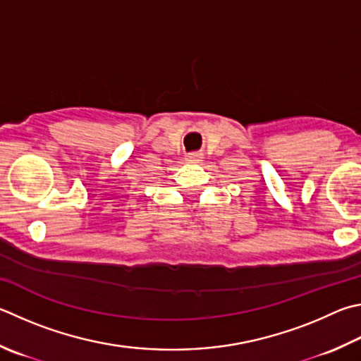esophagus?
I'll use <instances>...</instances> for the list:
<instances>
[{
	"mask_svg": "<svg viewBox=\"0 0 361 361\" xmlns=\"http://www.w3.org/2000/svg\"><path fill=\"white\" fill-rule=\"evenodd\" d=\"M188 161H189V162H192V164H197V162H200V161H202V154H199V153H191V154H188Z\"/></svg>",
	"mask_w": 361,
	"mask_h": 361,
	"instance_id": "obj_1",
	"label": "esophagus"
}]
</instances>
